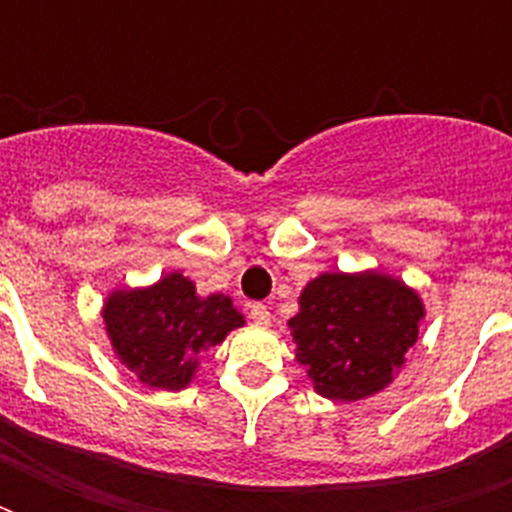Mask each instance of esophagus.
Instances as JSON below:
<instances>
[{"label": "esophagus", "mask_w": 512, "mask_h": 512, "mask_svg": "<svg viewBox=\"0 0 512 512\" xmlns=\"http://www.w3.org/2000/svg\"><path fill=\"white\" fill-rule=\"evenodd\" d=\"M249 319L255 321V324H260V327H271V311H268V305H249Z\"/></svg>", "instance_id": "obj_1"}]
</instances>
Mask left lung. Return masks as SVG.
<instances>
[{
	"mask_svg": "<svg viewBox=\"0 0 512 512\" xmlns=\"http://www.w3.org/2000/svg\"><path fill=\"white\" fill-rule=\"evenodd\" d=\"M297 303L295 358L319 396L345 404L396 380L425 319L417 289L382 271L321 273Z\"/></svg>",
	"mask_w": 512,
	"mask_h": 512,
	"instance_id": "obj_1",
	"label": "left lung"
}]
</instances>
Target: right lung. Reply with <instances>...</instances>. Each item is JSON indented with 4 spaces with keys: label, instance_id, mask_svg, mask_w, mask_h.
<instances>
[{
    "label": "right lung",
    "instance_id": "1",
    "mask_svg": "<svg viewBox=\"0 0 512 512\" xmlns=\"http://www.w3.org/2000/svg\"><path fill=\"white\" fill-rule=\"evenodd\" d=\"M100 316L116 358L156 390L188 388L201 353L244 327L231 297L196 295V284L177 271L151 287L114 289Z\"/></svg>",
    "mask_w": 512,
    "mask_h": 512
}]
</instances>
